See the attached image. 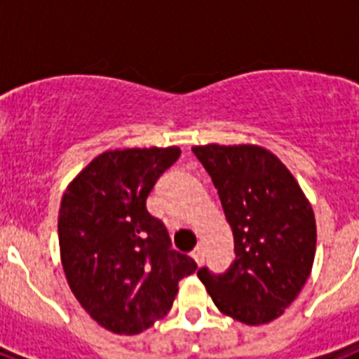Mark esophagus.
Listing matches in <instances>:
<instances>
[{
    "label": "esophagus",
    "mask_w": 359,
    "mask_h": 359,
    "mask_svg": "<svg viewBox=\"0 0 359 359\" xmlns=\"http://www.w3.org/2000/svg\"><path fill=\"white\" fill-rule=\"evenodd\" d=\"M192 257H194V261L198 262V264H203V261H205V248H203V244H198V246L192 250Z\"/></svg>",
    "instance_id": "obj_1"
}]
</instances>
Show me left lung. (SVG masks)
Wrapping results in <instances>:
<instances>
[{"mask_svg": "<svg viewBox=\"0 0 359 359\" xmlns=\"http://www.w3.org/2000/svg\"><path fill=\"white\" fill-rule=\"evenodd\" d=\"M233 231L236 261L224 275L198 271L223 315L246 325L273 322L311 275L316 221L293 174L261 145H194Z\"/></svg>", "mask_w": 359, "mask_h": 359, "instance_id": "8db88e82", "label": "left lung"}]
</instances>
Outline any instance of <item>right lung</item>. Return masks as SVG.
<instances>
[{
	"label": "right lung",
	"instance_id": "right-lung-1",
	"mask_svg": "<svg viewBox=\"0 0 359 359\" xmlns=\"http://www.w3.org/2000/svg\"><path fill=\"white\" fill-rule=\"evenodd\" d=\"M180 147L104 151L66 187L59 248L66 280L84 311L115 334H138L163 318L177 282L198 269L170 248L160 219L145 208Z\"/></svg>",
	"mask_w": 359,
	"mask_h": 359
}]
</instances>
